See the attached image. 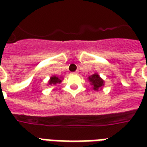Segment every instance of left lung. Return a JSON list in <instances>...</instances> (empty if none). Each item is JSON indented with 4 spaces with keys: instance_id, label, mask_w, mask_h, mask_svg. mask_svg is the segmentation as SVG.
Listing matches in <instances>:
<instances>
[{
    "instance_id": "obj_1",
    "label": "left lung",
    "mask_w": 147,
    "mask_h": 147,
    "mask_svg": "<svg viewBox=\"0 0 147 147\" xmlns=\"http://www.w3.org/2000/svg\"><path fill=\"white\" fill-rule=\"evenodd\" d=\"M61 79V77H58L57 76H53L50 77V80L49 81V85H56L57 83H61L62 80Z\"/></svg>"
}]
</instances>
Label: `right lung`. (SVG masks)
I'll return each instance as SVG.
<instances>
[{
  "instance_id": "right-lung-1",
  "label": "right lung",
  "mask_w": 147,
  "mask_h": 147,
  "mask_svg": "<svg viewBox=\"0 0 147 147\" xmlns=\"http://www.w3.org/2000/svg\"><path fill=\"white\" fill-rule=\"evenodd\" d=\"M88 79L90 82V84L93 86V89L95 90H98L99 88H101L102 86H104V81L97 73L92 75Z\"/></svg>"
}]
</instances>
